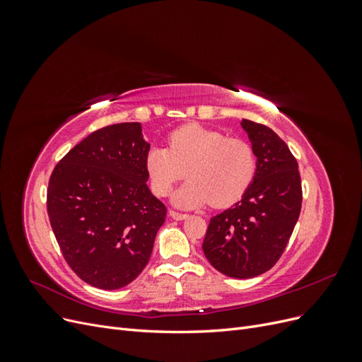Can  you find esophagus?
<instances>
[{
  "instance_id": "obj_1",
  "label": "esophagus",
  "mask_w": 362,
  "mask_h": 362,
  "mask_svg": "<svg viewBox=\"0 0 362 362\" xmlns=\"http://www.w3.org/2000/svg\"><path fill=\"white\" fill-rule=\"evenodd\" d=\"M169 216L173 218V221H184V218H187V217H189L187 214H184V213H177V211H173V210H170V211H169Z\"/></svg>"
}]
</instances>
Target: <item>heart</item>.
Returning a JSON list of instances; mask_svg holds the SVG:
<instances>
[{
    "label": "heart",
    "instance_id": "heart-1",
    "mask_svg": "<svg viewBox=\"0 0 362 362\" xmlns=\"http://www.w3.org/2000/svg\"><path fill=\"white\" fill-rule=\"evenodd\" d=\"M145 170L152 192L158 196L169 193L185 170L189 181L172 194L177 206L194 208L210 202L225 208L242 199L250 187L257 156L243 139L187 124L170 133L168 149L154 146L146 152Z\"/></svg>",
    "mask_w": 362,
    "mask_h": 362
}]
</instances>
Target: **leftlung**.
Returning <instances> with one entry per match:
<instances>
[{"mask_svg": "<svg viewBox=\"0 0 362 362\" xmlns=\"http://www.w3.org/2000/svg\"><path fill=\"white\" fill-rule=\"evenodd\" d=\"M257 156V173L242 201L211 218L202 243L210 264L223 275L247 279L275 266L302 206L298 161L266 125L242 119Z\"/></svg>", "mask_w": 362, "mask_h": 362, "instance_id": "left-lung-1", "label": "left lung"}]
</instances>
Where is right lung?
Masks as SVG:
<instances>
[{
	"mask_svg": "<svg viewBox=\"0 0 362 362\" xmlns=\"http://www.w3.org/2000/svg\"><path fill=\"white\" fill-rule=\"evenodd\" d=\"M149 148L139 122L105 127L72 148L49 178L54 235L71 269L96 288L133 282L166 218L146 185Z\"/></svg>",
	"mask_w": 362,
	"mask_h": 362,
	"instance_id": "1",
	"label": "right lung"
}]
</instances>
